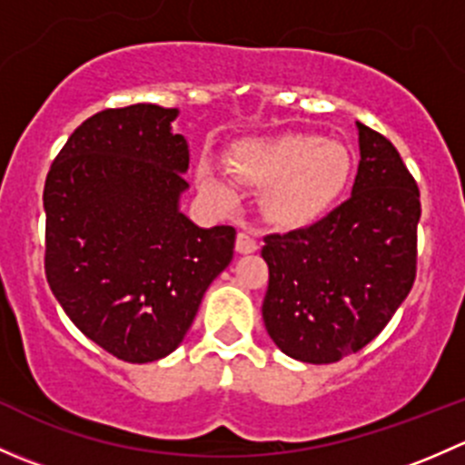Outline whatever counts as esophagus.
<instances>
[{
  "label": "esophagus",
  "instance_id": "1",
  "mask_svg": "<svg viewBox=\"0 0 465 465\" xmlns=\"http://www.w3.org/2000/svg\"><path fill=\"white\" fill-rule=\"evenodd\" d=\"M259 250V241H256L254 233L241 232L236 236V252L238 254H254Z\"/></svg>",
  "mask_w": 465,
  "mask_h": 465
}]
</instances>
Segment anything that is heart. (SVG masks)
Returning <instances> with one entry per match:
<instances>
[{"label": "heart", "instance_id": "b5f03b06", "mask_svg": "<svg viewBox=\"0 0 465 465\" xmlns=\"http://www.w3.org/2000/svg\"><path fill=\"white\" fill-rule=\"evenodd\" d=\"M227 168L247 184L262 186L261 206L279 227H303L320 220L344 191L351 175L349 150L312 133H281L236 143ZM200 184L232 203L233 184L209 159L198 168Z\"/></svg>", "mask_w": 465, "mask_h": 465}]
</instances>
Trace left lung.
Returning a JSON list of instances; mask_svg holds the SVG:
<instances>
[{"mask_svg": "<svg viewBox=\"0 0 465 465\" xmlns=\"http://www.w3.org/2000/svg\"><path fill=\"white\" fill-rule=\"evenodd\" d=\"M355 125L360 163L351 198L311 227L262 238L270 267L262 322L299 362L331 364L358 353L416 279L419 186L387 137Z\"/></svg>", "mask_w": 465, "mask_h": 465, "instance_id": "left-lung-1", "label": "left lung"}]
</instances>
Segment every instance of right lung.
I'll use <instances>...</instances> for the list:
<instances>
[{
  "label": "right lung",
  "mask_w": 465,
  "mask_h": 465,
  "mask_svg": "<svg viewBox=\"0 0 465 465\" xmlns=\"http://www.w3.org/2000/svg\"><path fill=\"white\" fill-rule=\"evenodd\" d=\"M180 112L153 103L83 121L45 182V272L83 335L124 362L166 358L211 281L233 259L236 229L180 211L189 143Z\"/></svg>",
  "instance_id": "add662e5"
}]
</instances>
